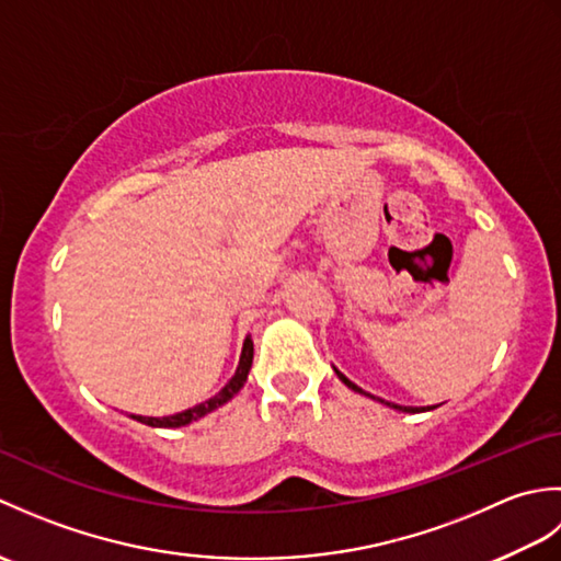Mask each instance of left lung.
I'll list each match as a JSON object with an SVG mask.
<instances>
[{
    "instance_id": "obj_1",
    "label": "left lung",
    "mask_w": 561,
    "mask_h": 561,
    "mask_svg": "<svg viewBox=\"0 0 561 561\" xmlns=\"http://www.w3.org/2000/svg\"><path fill=\"white\" fill-rule=\"evenodd\" d=\"M335 368V366H332ZM335 374H337V378L342 380L344 386H347L350 390H354V392H359V396H366V398H371V400H376V402H380V404H386V408H390V410H398V412H410V414H416V412H428V410H434V408H404V404H396V402H388V400H380V398H376V396H371V392H366V390H362L359 386L356 383H352V380L344 376L342 371H337L335 368Z\"/></svg>"
}]
</instances>
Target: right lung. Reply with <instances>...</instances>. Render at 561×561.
Here are the masks:
<instances>
[{"mask_svg":"<svg viewBox=\"0 0 561 561\" xmlns=\"http://www.w3.org/2000/svg\"><path fill=\"white\" fill-rule=\"evenodd\" d=\"M250 366H253V340H250V335L245 337L243 342V350H241V359H238V368L236 374L231 376L229 383H226L217 396L195 404V408H187L183 412L178 414H171V416H141V414H129L133 420L147 424V426H159V428H178V426H185V424H193L197 420H202V416L214 412L217 408H221V404L229 402L231 398L238 396V390H241L245 386L248 380V374H250Z\"/></svg>","mask_w":561,"mask_h":561,"instance_id":"add662e5","label":"right lung"}]
</instances>
